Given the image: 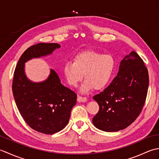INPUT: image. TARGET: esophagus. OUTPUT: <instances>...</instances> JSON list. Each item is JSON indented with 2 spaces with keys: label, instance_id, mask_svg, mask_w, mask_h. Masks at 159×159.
<instances>
[{
  "label": "esophagus",
  "instance_id": "34e87169",
  "mask_svg": "<svg viewBox=\"0 0 159 159\" xmlns=\"http://www.w3.org/2000/svg\"><path fill=\"white\" fill-rule=\"evenodd\" d=\"M78 100L80 102H86L87 101V98H85V97H82V96H78V98H77Z\"/></svg>",
  "mask_w": 159,
  "mask_h": 159
}]
</instances>
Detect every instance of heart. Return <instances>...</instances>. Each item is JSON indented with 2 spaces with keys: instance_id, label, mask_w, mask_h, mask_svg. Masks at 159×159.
<instances>
[{
  "instance_id": "b5f03b06",
  "label": "heart",
  "mask_w": 159,
  "mask_h": 159,
  "mask_svg": "<svg viewBox=\"0 0 159 159\" xmlns=\"http://www.w3.org/2000/svg\"><path fill=\"white\" fill-rule=\"evenodd\" d=\"M115 68V61L111 55L85 51L73 58V62L66 61L62 66L64 79L69 86L75 88L84 81L81 91L87 93L93 88L100 90L111 81Z\"/></svg>"
}]
</instances>
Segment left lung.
<instances>
[{
	"label": "left lung",
	"mask_w": 159,
	"mask_h": 159,
	"mask_svg": "<svg viewBox=\"0 0 159 159\" xmlns=\"http://www.w3.org/2000/svg\"><path fill=\"white\" fill-rule=\"evenodd\" d=\"M149 86V75L143 60L132 51L121 61L111 84L93 99L99 106L93 125L105 132H116L133 123L143 109Z\"/></svg>",
	"instance_id": "8db88e82"
}]
</instances>
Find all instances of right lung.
Returning <instances> with one entry per match:
<instances>
[{"instance_id": "1", "label": "right lung", "mask_w": 159, "mask_h": 159, "mask_svg": "<svg viewBox=\"0 0 159 159\" xmlns=\"http://www.w3.org/2000/svg\"><path fill=\"white\" fill-rule=\"evenodd\" d=\"M60 47L57 43H39L29 47L19 59L13 79V95L22 118L34 130L46 134L65 128L71 109L76 104L77 95L61 84L53 69L46 80L31 82L25 75V64L32 58L50 55Z\"/></svg>"}]
</instances>
